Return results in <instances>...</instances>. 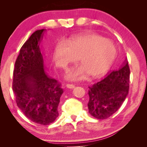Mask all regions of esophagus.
Wrapping results in <instances>:
<instances>
[{
	"mask_svg": "<svg viewBox=\"0 0 147 147\" xmlns=\"http://www.w3.org/2000/svg\"><path fill=\"white\" fill-rule=\"evenodd\" d=\"M66 86L67 88L69 89H74L75 88V86H74V85H73V84H67Z\"/></svg>",
	"mask_w": 147,
	"mask_h": 147,
	"instance_id": "esophagus-1",
	"label": "esophagus"
}]
</instances>
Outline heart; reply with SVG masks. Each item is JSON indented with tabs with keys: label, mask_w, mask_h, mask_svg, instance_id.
<instances>
[{
	"label": "heart",
	"mask_w": 147,
	"mask_h": 147,
	"mask_svg": "<svg viewBox=\"0 0 147 147\" xmlns=\"http://www.w3.org/2000/svg\"><path fill=\"white\" fill-rule=\"evenodd\" d=\"M78 55L80 63L71 67L65 75L69 81L99 78L108 73L115 62L117 49L113 41L100 35L84 32L67 39H59L54 46L53 60L56 67L65 69Z\"/></svg>",
	"instance_id": "1"
}]
</instances>
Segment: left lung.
<instances>
[{
    "label": "left lung",
    "mask_w": 147,
    "mask_h": 147,
    "mask_svg": "<svg viewBox=\"0 0 147 147\" xmlns=\"http://www.w3.org/2000/svg\"><path fill=\"white\" fill-rule=\"evenodd\" d=\"M130 73L127 58H125L119 69L89 87L88 106L89 113L92 116L105 119L118 110L128 95Z\"/></svg>",
    "instance_id": "1"
}]
</instances>
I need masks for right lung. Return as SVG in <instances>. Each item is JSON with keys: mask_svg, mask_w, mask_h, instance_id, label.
I'll return each instance as SVG.
<instances>
[{"mask_svg": "<svg viewBox=\"0 0 147 147\" xmlns=\"http://www.w3.org/2000/svg\"><path fill=\"white\" fill-rule=\"evenodd\" d=\"M46 29L37 30L22 46L15 63L13 88L19 108L34 123L48 125L59 115L63 94L56 80L46 71L41 43Z\"/></svg>", "mask_w": 147, "mask_h": 147, "instance_id": "add662e5", "label": "right lung"}]
</instances>
